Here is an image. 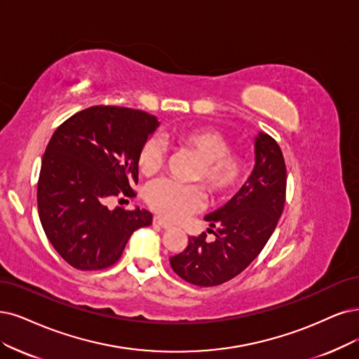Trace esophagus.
<instances>
[{"label":"esophagus","mask_w":359,"mask_h":359,"mask_svg":"<svg viewBox=\"0 0 359 359\" xmlns=\"http://www.w3.org/2000/svg\"><path fill=\"white\" fill-rule=\"evenodd\" d=\"M154 223H155V224H159V226L164 228V229H168V228H171V223L165 222L164 219H161V217H159V216H155V217H154Z\"/></svg>","instance_id":"1"}]
</instances>
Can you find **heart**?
<instances>
[{
  "label": "heart",
  "mask_w": 359,
  "mask_h": 359,
  "mask_svg": "<svg viewBox=\"0 0 359 359\" xmlns=\"http://www.w3.org/2000/svg\"><path fill=\"white\" fill-rule=\"evenodd\" d=\"M182 148L201 158L194 180L201 182L213 198H224L240 187L245 175V159L240 152L229 151L231 143L222 133L210 127H183L172 133ZM165 144L159 137L146 139L137 163L144 176H154L165 161ZM146 203L158 216L167 220H180L204 204V194L198 184H183L175 180L152 183L146 192Z\"/></svg>",
  "instance_id": "b5f03b06"
}]
</instances>
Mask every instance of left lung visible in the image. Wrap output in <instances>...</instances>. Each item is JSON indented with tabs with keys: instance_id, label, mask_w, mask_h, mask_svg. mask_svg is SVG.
<instances>
[{
	"instance_id": "8db88e82",
	"label": "left lung",
	"mask_w": 359,
	"mask_h": 359,
	"mask_svg": "<svg viewBox=\"0 0 359 359\" xmlns=\"http://www.w3.org/2000/svg\"><path fill=\"white\" fill-rule=\"evenodd\" d=\"M256 165L243 188L222 208L205 216L216 240L203 232L170 257L171 269L198 287H215L240 275L266 245L280 220L287 191V170L280 144L269 135L256 137Z\"/></svg>"
}]
</instances>
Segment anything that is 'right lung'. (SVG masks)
<instances>
[{"label":"right lung","mask_w":359,"mask_h":359,"mask_svg":"<svg viewBox=\"0 0 359 359\" xmlns=\"http://www.w3.org/2000/svg\"><path fill=\"white\" fill-rule=\"evenodd\" d=\"M156 127L148 112L100 104L74 114L53 133L39 170L38 215L48 241L72 268L112 266L131 233L152 223L148 210L106 204L136 195L137 156Z\"/></svg>","instance_id":"right-lung-1"}]
</instances>
